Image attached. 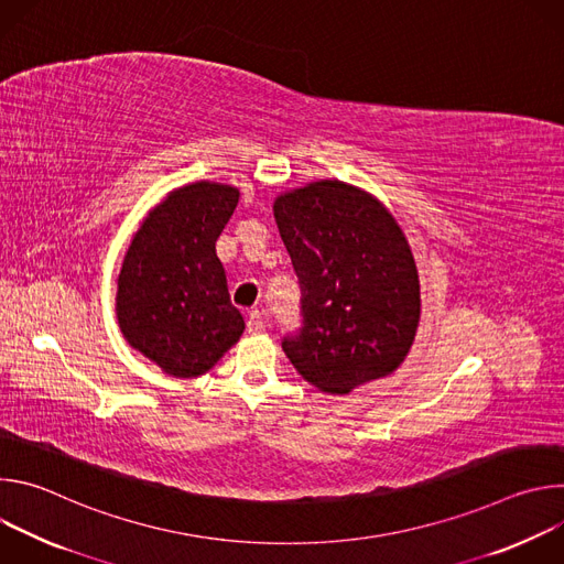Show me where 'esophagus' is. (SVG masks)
<instances>
[{"instance_id":"obj_1","label":"esophagus","mask_w":564,"mask_h":564,"mask_svg":"<svg viewBox=\"0 0 564 564\" xmlns=\"http://www.w3.org/2000/svg\"><path fill=\"white\" fill-rule=\"evenodd\" d=\"M248 330H250L252 335H259V333L265 330V316H263L261 310H252V312L248 314Z\"/></svg>"}]
</instances>
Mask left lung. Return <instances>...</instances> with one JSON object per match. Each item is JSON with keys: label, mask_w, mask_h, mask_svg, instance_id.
<instances>
[{"label": "left lung", "mask_w": 564, "mask_h": 564, "mask_svg": "<svg viewBox=\"0 0 564 564\" xmlns=\"http://www.w3.org/2000/svg\"><path fill=\"white\" fill-rule=\"evenodd\" d=\"M274 218L301 290V328L281 341L292 366L330 394L390 375L420 324V276L392 214L321 181L279 196Z\"/></svg>", "instance_id": "obj_1"}]
</instances>
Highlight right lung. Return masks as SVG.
Instances as JSON below:
<instances>
[{
	"label": "right lung",
	"instance_id": "add662e5",
	"mask_svg": "<svg viewBox=\"0 0 564 564\" xmlns=\"http://www.w3.org/2000/svg\"><path fill=\"white\" fill-rule=\"evenodd\" d=\"M238 189L194 183L155 205L124 254L116 314L124 339L172 377L207 372L243 335L216 238Z\"/></svg>",
	"mask_w": 564,
	"mask_h": 564
}]
</instances>
